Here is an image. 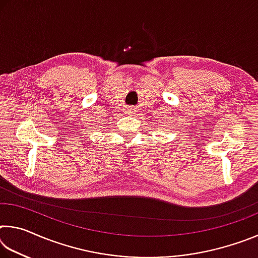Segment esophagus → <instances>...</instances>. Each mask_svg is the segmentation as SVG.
Returning <instances> with one entry per match:
<instances>
[{"instance_id": "obj_1", "label": "esophagus", "mask_w": 258, "mask_h": 258, "mask_svg": "<svg viewBox=\"0 0 258 258\" xmlns=\"http://www.w3.org/2000/svg\"><path fill=\"white\" fill-rule=\"evenodd\" d=\"M127 113H131V115H134V113H137V108L135 107H128L127 108Z\"/></svg>"}]
</instances>
